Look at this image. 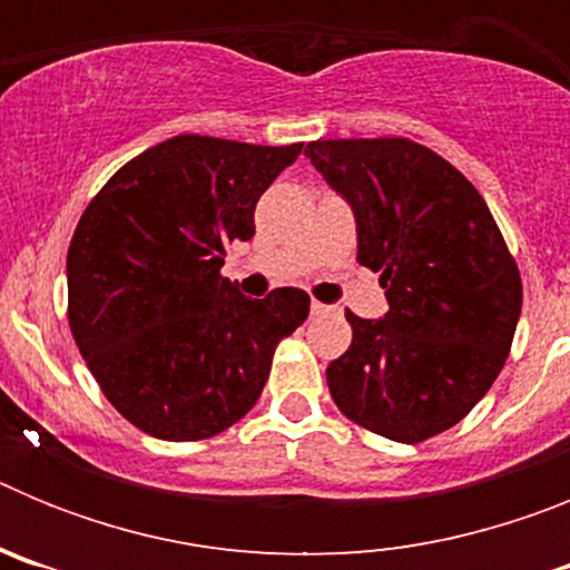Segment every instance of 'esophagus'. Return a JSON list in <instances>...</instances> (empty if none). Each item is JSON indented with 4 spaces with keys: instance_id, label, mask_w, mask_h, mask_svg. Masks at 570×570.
I'll return each instance as SVG.
<instances>
[{
    "instance_id": "34e87169",
    "label": "esophagus",
    "mask_w": 570,
    "mask_h": 570,
    "mask_svg": "<svg viewBox=\"0 0 570 570\" xmlns=\"http://www.w3.org/2000/svg\"><path fill=\"white\" fill-rule=\"evenodd\" d=\"M328 305H322V302H311V316H325V314H328Z\"/></svg>"
}]
</instances>
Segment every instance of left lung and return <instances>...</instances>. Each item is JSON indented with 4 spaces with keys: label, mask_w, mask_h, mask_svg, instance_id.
<instances>
[{
    "label": "left lung",
    "mask_w": 570,
    "mask_h": 570,
    "mask_svg": "<svg viewBox=\"0 0 570 570\" xmlns=\"http://www.w3.org/2000/svg\"><path fill=\"white\" fill-rule=\"evenodd\" d=\"M305 156L345 196L382 320L345 311L351 347L325 371L336 407L394 442L436 436L500 376L522 311L520 268L480 190L402 136L316 139Z\"/></svg>",
    "instance_id": "8db88e82"
}]
</instances>
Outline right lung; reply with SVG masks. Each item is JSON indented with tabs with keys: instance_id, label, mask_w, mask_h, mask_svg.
<instances>
[{
	"instance_id": "1",
	"label": "right lung",
	"mask_w": 570,
	"mask_h": 570,
	"mask_svg": "<svg viewBox=\"0 0 570 570\" xmlns=\"http://www.w3.org/2000/svg\"><path fill=\"white\" fill-rule=\"evenodd\" d=\"M302 142L183 134L130 159L79 219L68 248V322L110 405L168 442L223 434L259 400L279 340L311 296L248 299L219 271L230 242Z\"/></svg>"
}]
</instances>
